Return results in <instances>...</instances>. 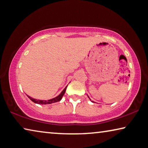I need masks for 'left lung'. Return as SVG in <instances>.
Returning a JSON list of instances; mask_svg holds the SVG:
<instances>
[{
	"label": "left lung",
	"mask_w": 148,
	"mask_h": 148,
	"mask_svg": "<svg viewBox=\"0 0 148 148\" xmlns=\"http://www.w3.org/2000/svg\"><path fill=\"white\" fill-rule=\"evenodd\" d=\"M92 102H93V101H92Z\"/></svg>",
	"instance_id": "1"
}]
</instances>
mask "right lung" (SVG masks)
<instances>
[{
  "instance_id": "right-lung-1",
  "label": "right lung",
  "mask_w": 148,
  "mask_h": 148,
  "mask_svg": "<svg viewBox=\"0 0 148 148\" xmlns=\"http://www.w3.org/2000/svg\"><path fill=\"white\" fill-rule=\"evenodd\" d=\"M67 87V86H66ZM66 87L64 89V90H63L61 93L59 95H58L57 97H56L55 98H53V99H49L47 101H43V100H39V99H34V98H32L31 97H29V96L27 95V97L29 98L30 99H31L33 102H34L35 103H37V104H41V105H46V104H51L53 103H56V102H58L59 101L61 100L62 96L64 95L66 90Z\"/></svg>"
}]
</instances>
